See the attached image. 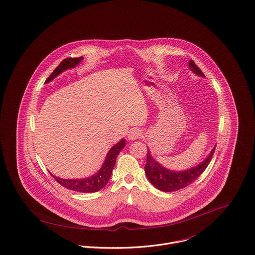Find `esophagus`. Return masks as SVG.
Returning a JSON list of instances; mask_svg holds the SVG:
<instances>
[{
    "instance_id": "1",
    "label": "esophagus",
    "mask_w": 255,
    "mask_h": 255,
    "mask_svg": "<svg viewBox=\"0 0 255 255\" xmlns=\"http://www.w3.org/2000/svg\"><path fill=\"white\" fill-rule=\"evenodd\" d=\"M141 136H142V132H141L139 129H132V130L129 132V134H128V138H129L130 140H132V141L141 138Z\"/></svg>"
}]
</instances>
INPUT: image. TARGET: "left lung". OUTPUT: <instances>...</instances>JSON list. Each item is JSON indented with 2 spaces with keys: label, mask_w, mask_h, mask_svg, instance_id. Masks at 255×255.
Instances as JSON below:
<instances>
[{
  "label": "left lung",
  "mask_w": 255,
  "mask_h": 255,
  "mask_svg": "<svg viewBox=\"0 0 255 255\" xmlns=\"http://www.w3.org/2000/svg\"><path fill=\"white\" fill-rule=\"evenodd\" d=\"M190 68L196 74L203 77L205 76L203 71L198 67V65L194 62V60H190ZM215 150H216V147H214L209 157L200 165L183 172L170 171L164 168L162 165H160L157 161H155L152 158L150 152L148 151L147 164L145 166V173L150 183L158 190L162 192H168V193L178 191L186 188L187 186L195 182L204 173V171L207 169V167L209 166L213 158Z\"/></svg>",
  "instance_id": "1"
}]
</instances>
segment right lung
<instances>
[{
	"mask_svg": "<svg viewBox=\"0 0 255 255\" xmlns=\"http://www.w3.org/2000/svg\"><path fill=\"white\" fill-rule=\"evenodd\" d=\"M82 58L83 57L80 56V57H74V58L69 57V58L63 59L58 64V66L53 70V72L49 75V77L45 80V83L51 81L55 76H57L59 73H61L65 69L76 66L82 60ZM124 146H125V139H122L119 143L114 145L108 152L105 162L101 167V169L98 171V173H96L92 177H89L86 179H73V180L60 179L53 175L52 177L62 187L74 192H80V193L98 192L108 183L110 176L112 174V170L116 163V158L120 153V151L124 148Z\"/></svg>",
	"mask_w": 255,
	"mask_h": 255,
	"instance_id": "add662e5",
	"label": "right lung"
}]
</instances>
